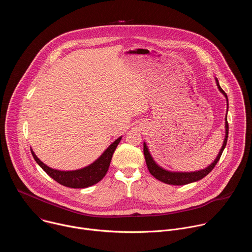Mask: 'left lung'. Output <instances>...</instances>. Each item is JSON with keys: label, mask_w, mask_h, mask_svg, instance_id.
<instances>
[{"label": "left lung", "mask_w": 252, "mask_h": 252, "mask_svg": "<svg viewBox=\"0 0 252 252\" xmlns=\"http://www.w3.org/2000/svg\"><path fill=\"white\" fill-rule=\"evenodd\" d=\"M215 81H217V85L219 87V90L226 97V101H227V104H228L227 94L220 88L218 79H215ZM227 137H228V123H227V114H226V118H225V137H224V141H223V145L221 147V150L219 153V156L217 157V158L214 159V161L211 164H209L206 168L200 169V170H197V171H192V172H174V171H168V170L163 169L162 167L158 165L156 163V161L154 160V158H152V156H151V154L149 152V149H148V147L146 145V142H143V155H145V158H146V162H147L149 171L157 179H158V181H160V182H162L164 184H167V185L185 186V185L191 184V183L199 181V179H201L204 176H206L213 169V167L217 165L218 161L220 160V157L222 155V152H223V150H224V148L226 146Z\"/></svg>", "instance_id": "1"}]
</instances>
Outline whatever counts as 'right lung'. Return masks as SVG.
Here are the masks:
<instances>
[{
	"instance_id": "1",
	"label": "right lung",
	"mask_w": 252,
	"mask_h": 252,
	"mask_svg": "<svg viewBox=\"0 0 252 252\" xmlns=\"http://www.w3.org/2000/svg\"><path fill=\"white\" fill-rule=\"evenodd\" d=\"M121 139H122V136L116 139L94 162H93L89 166H86L78 170L63 171V170L51 168L48 165H46L44 162H42L32 150L31 152L34 160L37 161V163L53 179H55L57 183L71 189H85L97 184L106 174L110 167L113 155L120 143Z\"/></svg>"
}]
</instances>
